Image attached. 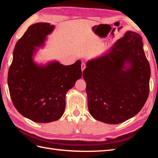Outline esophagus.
Wrapping results in <instances>:
<instances>
[{
  "label": "esophagus",
  "instance_id": "1",
  "mask_svg": "<svg viewBox=\"0 0 158 158\" xmlns=\"http://www.w3.org/2000/svg\"><path fill=\"white\" fill-rule=\"evenodd\" d=\"M81 70H82V72H83V70H84V69H85V67H86L85 64V63H82L81 65Z\"/></svg>",
  "mask_w": 158,
  "mask_h": 158
}]
</instances>
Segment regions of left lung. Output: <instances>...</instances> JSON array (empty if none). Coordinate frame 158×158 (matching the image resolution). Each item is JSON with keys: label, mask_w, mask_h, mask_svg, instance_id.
<instances>
[{"label": "left lung", "mask_w": 158, "mask_h": 158, "mask_svg": "<svg viewBox=\"0 0 158 158\" xmlns=\"http://www.w3.org/2000/svg\"><path fill=\"white\" fill-rule=\"evenodd\" d=\"M86 66L83 77L89 112L95 119L117 124L142 109L149 93L151 70L139 34L127 31Z\"/></svg>", "instance_id": "obj_1"}]
</instances>
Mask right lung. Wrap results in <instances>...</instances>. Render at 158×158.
<instances>
[{
  "label": "right lung",
  "instance_id": "obj_1",
  "mask_svg": "<svg viewBox=\"0 0 158 158\" xmlns=\"http://www.w3.org/2000/svg\"><path fill=\"white\" fill-rule=\"evenodd\" d=\"M55 28L49 23L30 26L13 53L8 86L13 105L23 117L37 123L59 119L65 110L66 94L81 77V60L63 65L52 60L38 64L35 56Z\"/></svg>",
  "mask_w": 158,
  "mask_h": 158
}]
</instances>
